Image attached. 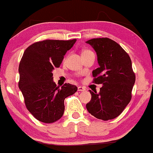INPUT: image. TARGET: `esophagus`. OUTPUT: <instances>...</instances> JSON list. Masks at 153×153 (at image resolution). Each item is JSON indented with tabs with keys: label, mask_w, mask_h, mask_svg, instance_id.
<instances>
[{
	"label": "esophagus",
	"mask_w": 153,
	"mask_h": 153,
	"mask_svg": "<svg viewBox=\"0 0 153 153\" xmlns=\"http://www.w3.org/2000/svg\"><path fill=\"white\" fill-rule=\"evenodd\" d=\"M85 90H86V88H85V87H81V86H79L78 88V91H85Z\"/></svg>",
	"instance_id": "esophagus-1"
}]
</instances>
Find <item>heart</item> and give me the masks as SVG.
I'll return each instance as SVG.
<instances>
[{
    "label": "heart",
    "instance_id": "heart-1",
    "mask_svg": "<svg viewBox=\"0 0 153 153\" xmlns=\"http://www.w3.org/2000/svg\"><path fill=\"white\" fill-rule=\"evenodd\" d=\"M87 51H83L82 53H85V52H87Z\"/></svg>",
    "mask_w": 153,
    "mask_h": 153
}]
</instances>
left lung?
<instances>
[{
  "instance_id": "obj_1",
  "label": "left lung",
  "mask_w": 153,
  "mask_h": 153,
  "mask_svg": "<svg viewBox=\"0 0 153 153\" xmlns=\"http://www.w3.org/2000/svg\"><path fill=\"white\" fill-rule=\"evenodd\" d=\"M96 51L99 68L92 72L95 84H102L99 93L90 91L87 103L89 113L103 121L113 119L123 112L131 100L135 74L129 55L118 43L108 38L86 41Z\"/></svg>"
}]
</instances>
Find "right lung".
<instances>
[{
    "instance_id": "obj_1",
    "label": "right lung",
    "mask_w": 153,
    "mask_h": 153,
    "mask_svg": "<svg viewBox=\"0 0 153 153\" xmlns=\"http://www.w3.org/2000/svg\"><path fill=\"white\" fill-rule=\"evenodd\" d=\"M75 42L76 39L45 40L34 43L24 52L19 65V88L27 109L40 122L53 123L61 118L64 100L78 90L68 83L56 86L52 73Z\"/></svg>"
}]
</instances>
